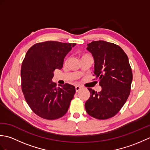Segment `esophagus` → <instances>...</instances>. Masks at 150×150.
Here are the masks:
<instances>
[{
  "instance_id": "esophagus-1",
  "label": "esophagus",
  "mask_w": 150,
  "mask_h": 150,
  "mask_svg": "<svg viewBox=\"0 0 150 150\" xmlns=\"http://www.w3.org/2000/svg\"><path fill=\"white\" fill-rule=\"evenodd\" d=\"M81 86H75V90H76V92H78L79 90H81Z\"/></svg>"
}]
</instances>
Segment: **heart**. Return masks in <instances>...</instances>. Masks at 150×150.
Instances as JSON below:
<instances>
[{"label":"heart","instance_id":"heart-1","mask_svg":"<svg viewBox=\"0 0 150 150\" xmlns=\"http://www.w3.org/2000/svg\"><path fill=\"white\" fill-rule=\"evenodd\" d=\"M67 62H68V60H66V61H65V63H66V64Z\"/></svg>","mask_w":150,"mask_h":150}]
</instances>
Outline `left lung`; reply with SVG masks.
Returning <instances> with one entry per match:
<instances>
[{"label":"left lung","instance_id":"left-lung-1","mask_svg":"<svg viewBox=\"0 0 150 150\" xmlns=\"http://www.w3.org/2000/svg\"><path fill=\"white\" fill-rule=\"evenodd\" d=\"M86 49L93 57V76L102 90L88 88L90 97L85 103L86 111L95 119H110L120 110L130 93L133 74L128 57L120 46L104 40L93 41Z\"/></svg>","mask_w":150,"mask_h":150}]
</instances>
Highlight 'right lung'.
<instances>
[{"label":"right lung","mask_w":150,"mask_h":150,"mask_svg":"<svg viewBox=\"0 0 150 150\" xmlns=\"http://www.w3.org/2000/svg\"><path fill=\"white\" fill-rule=\"evenodd\" d=\"M76 44L46 41L28 50L21 66V87L26 103L38 116L55 120L64 115L75 93V86L52 82L55 69Z\"/></svg>","instance_id":"right-lung-1"}]
</instances>
